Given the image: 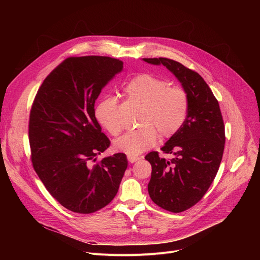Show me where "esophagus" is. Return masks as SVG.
<instances>
[{
    "label": "esophagus",
    "instance_id": "1",
    "mask_svg": "<svg viewBox=\"0 0 260 260\" xmlns=\"http://www.w3.org/2000/svg\"><path fill=\"white\" fill-rule=\"evenodd\" d=\"M140 159V157H138V156H127V160L131 162V163H134V162H136V161H138Z\"/></svg>",
    "mask_w": 260,
    "mask_h": 260
}]
</instances>
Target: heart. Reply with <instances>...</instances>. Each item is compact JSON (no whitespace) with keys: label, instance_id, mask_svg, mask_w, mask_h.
Instances as JSON below:
<instances>
[{"label":"heart","instance_id":"1","mask_svg":"<svg viewBox=\"0 0 260 260\" xmlns=\"http://www.w3.org/2000/svg\"><path fill=\"white\" fill-rule=\"evenodd\" d=\"M124 91L144 109L139 121L141 127L116 140L117 151L139 155L156 144L159 134L170 138L183 125L188 112V95L183 88L171 86L168 80L154 74L142 73L127 82ZM94 117L109 135L116 137L121 133L118 100L114 95H106L95 105Z\"/></svg>","mask_w":260,"mask_h":260}]
</instances>
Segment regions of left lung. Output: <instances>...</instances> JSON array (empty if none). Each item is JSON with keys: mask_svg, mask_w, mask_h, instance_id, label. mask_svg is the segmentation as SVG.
Returning <instances> with one entry per match:
<instances>
[{"mask_svg": "<svg viewBox=\"0 0 260 260\" xmlns=\"http://www.w3.org/2000/svg\"><path fill=\"white\" fill-rule=\"evenodd\" d=\"M143 60L165 65L188 95L183 125L161 147L174 158H161L158 152L145 156L152 166L149 197L160 208L180 213L199 202L215 179L224 149V123L219 103L198 73L167 58Z\"/></svg>", "mask_w": 260, "mask_h": 260, "instance_id": "8db88e82", "label": "left lung"}]
</instances>
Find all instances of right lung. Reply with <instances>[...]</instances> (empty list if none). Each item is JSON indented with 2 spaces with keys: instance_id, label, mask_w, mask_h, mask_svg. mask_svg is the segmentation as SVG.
<instances>
[{
  "instance_id": "add662e5",
  "label": "right lung",
  "mask_w": 260,
  "mask_h": 260,
  "mask_svg": "<svg viewBox=\"0 0 260 260\" xmlns=\"http://www.w3.org/2000/svg\"><path fill=\"white\" fill-rule=\"evenodd\" d=\"M122 68L123 62L111 57H70L45 78L32 102V167L49 194L72 212L106 207L127 168L123 153L97 161L111 141L94 117L98 95Z\"/></svg>"
}]
</instances>
